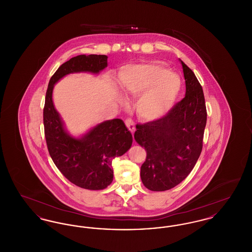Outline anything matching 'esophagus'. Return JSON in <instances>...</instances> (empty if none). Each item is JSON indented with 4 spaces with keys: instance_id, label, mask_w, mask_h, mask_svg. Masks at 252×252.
Returning a JSON list of instances; mask_svg holds the SVG:
<instances>
[{
    "instance_id": "34e87169",
    "label": "esophagus",
    "mask_w": 252,
    "mask_h": 252,
    "mask_svg": "<svg viewBox=\"0 0 252 252\" xmlns=\"http://www.w3.org/2000/svg\"><path fill=\"white\" fill-rule=\"evenodd\" d=\"M125 123H126V127L129 129V131L134 133V131H135V124H134V121L132 120V118L126 119Z\"/></svg>"
}]
</instances>
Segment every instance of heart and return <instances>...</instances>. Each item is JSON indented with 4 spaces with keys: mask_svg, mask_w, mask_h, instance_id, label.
Instances as JSON below:
<instances>
[{
    "mask_svg": "<svg viewBox=\"0 0 252 252\" xmlns=\"http://www.w3.org/2000/svg\"><path fill=\"white\" fill-rule=\"evenodd\" d=\"M119 84L128 95L139 94L152 87L138 109L144 118L153 120L164 115L173 106L180 94L181 79L162 65H134L121 70Z\"/></svg>",
    "mask_w": 252,
    "mask_h": 252,
    "instance_id": "1",
    "label": "heart"
}]
</instances>
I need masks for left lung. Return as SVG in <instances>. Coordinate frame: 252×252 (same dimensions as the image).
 I'll return each instance as SVG.
<instances>
[{
  "label": "left lung",
  "instance_id": "left-lung-1",
  "mask_svg": "<svg viewBox=\"0 0 252 252\" xmlns=\"http://www.w3.org/2000/svg\"><path fill=\"white\" fill-rule=\"evenodd\" d=\"M181 64L185 97L162 118L137 124L134 133L135 141L146 151L141 179L154 192L167 191L185 180L202 151L207 122L203 90L192 70Z\"/></svg>",
  "mask_w": 252,
  "mask_h": 252
}]
</instances>
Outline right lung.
Segmentation results:
<instances>
[{"instance_id":"obj_1","label":"right lung","mask_w":252,"mask_h":252,"mask_svg":"<svg viewBox=\"0 0 252 252\" xmlns=\"http://www.w3.org/2000/svg\"><path fill=\"white\" fill-rule=\"evenodd\" d=\"M105 55H80L63 63L50 81L43 108L44 134L49 154L61 174L74 185L88 190H103L113 180L112 159L131 146L132 135L121 119L106 121L81 139L65 131L53 104L54 85L71 72H97L108 65Z\"/></svg>"}]
</instances>
